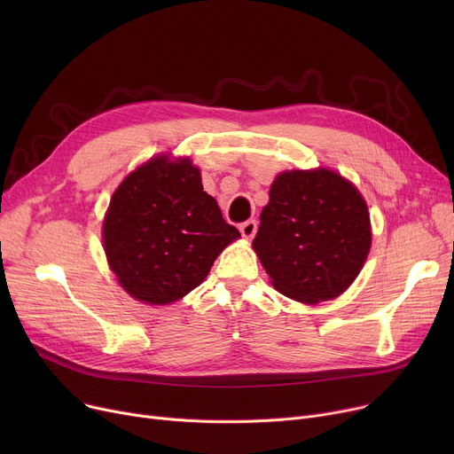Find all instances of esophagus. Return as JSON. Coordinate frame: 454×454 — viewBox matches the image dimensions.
<instances>
[{"mask_svg":"<svg viewBox=\"0 0 454 454\" xmlns=\"http://www.w3.org/2000/svg\"><path fill=\"white\" fill-rule=\"evenodd\" d=\"M239 231H241V235L245 237V239H252V237H254L255 231H257V223H255L254 219H250V221H247V223H243V224L239 226Z\"/></svg>","mask_w":454,"mask_h":454,"instance_id":"34e87169","label":"esophagus"}]
</instances>
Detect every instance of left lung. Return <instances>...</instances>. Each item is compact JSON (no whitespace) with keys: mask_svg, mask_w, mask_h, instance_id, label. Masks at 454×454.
Masks as SVG:
<instances>
[{"mask_svg":"<svg viewBox=\"0 0 454 454\" xmlns=\"http://www.w3.org/2000/svg\"><path fill=\"white\" fill-rule=\"evenodd\" d=\"M259 219L255 254L274 287L303 303L344 293L370 252L364 199L353 184L327 169L281 173Z\"/></svg>","mask_w":454,"mask_h":454,"instance_id":"obj_1","label":"left lung"}]
</instances>
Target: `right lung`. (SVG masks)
I'll list each match as a JSON object with an SVG mask.
<instances>
[{
  "label": "right lung",
  "instance_id": "obj_1",
  "mask_svg": "<svg viewBox=\"0 0 454 454\" xmlns=\"http://www.w3.org/2000/svg\"><path fill=\"white\" fill-rule=\"evenodd\" d=\"M239 230L228 224L189 160L147 161L115 189L103 224L105 252L121 287L165 305L204 281Z\"/></svg>",
  "mask_w": 454,
  "mask_h": 454
}]
</instances>
